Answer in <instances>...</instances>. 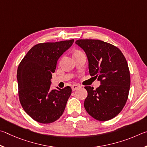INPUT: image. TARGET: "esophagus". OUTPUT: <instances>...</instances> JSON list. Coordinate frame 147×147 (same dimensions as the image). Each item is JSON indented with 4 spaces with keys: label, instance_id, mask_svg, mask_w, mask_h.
<instances>
[{
    "label": "esophagus",
    "instance_id": "obj_1",
    "mask_svg": "<svg viewBox=\"0 0 147 147\" xmlns=\"http://www.w3.org/2000/svg\"><path fill=\"white\" fill-rule=\"evenodd\" d=\"M81 88V86L79 85V84H73V85L71 86V89L73 91H75L76 90H78V88Z\"/></svg>",
    "mask_w": 147,
    "mask_h": 147
}]
</instances>
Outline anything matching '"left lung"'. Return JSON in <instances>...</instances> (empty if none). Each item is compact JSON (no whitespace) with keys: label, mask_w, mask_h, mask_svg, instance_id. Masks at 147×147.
<instances>
[{"label":"left lung","mask_w":147,"mask_h":147,"mask_svg":"<svg viewBox=\"0 0 147 147\" xmlns=\"http://www.w3.org/2000/svg\"><path fill=\"white\" fill-rule=\"evenodd\" d=\"M76 43L85 51L90 76L101 84L96 90L84 87L88 92L84 108L96 120L111 119L119 114L128 99L130 76L127 61L119 48L102 40L79 39Z\"/></svg>","instance_id":"8db88e82"}]
</instances>
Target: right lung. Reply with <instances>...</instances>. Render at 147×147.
<instances>
[{"instance_id":"obj_1","label":"right lung","mask_w":147,"mask_h":147,"mask_svg":"<svg viewBox=\"0 0 147 147\" xmlns=\"http://www.w3.org/2000/svg\"><path fill=\"white\" fill-rule=\"evenodd\" d=\"M74 39L39 43L28 51L17 69L19 97L24 111L44 124L57 120L63 114L71 88L51 90V74L57 62L74 43Z\"/></svg>"}]
</instances>
